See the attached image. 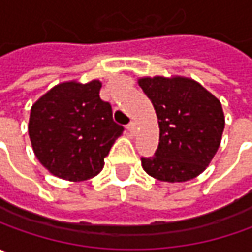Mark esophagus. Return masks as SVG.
<instances>
[{
	"mask_svg": "<svg viewBox=\"0 0 252 252\" xmlns=\"http://www.w3.org/2000/svg\"><path fill=\"white\" fill-rule=\"evenodd\" d=\"M126 129L129 131V134L134 135L136 132V126H135V123H129L128 126H126Z\"/></svg>",
	"mask_w": 252,
	"mask_h": 252,
	"instance_id": "34e87169",
	"label": "esophagus"
}]
</instances>
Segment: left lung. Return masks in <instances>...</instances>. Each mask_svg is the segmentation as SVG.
Here are the masks:
<instances>
[{"label": "left lung", "instance_id": "1", "mask_svg": "<svg viewBox=\"0 0 252 252\" xmlns=\"http://www.w3.org/2000/svg\"><path fill=\"white\" fill-rule=\"evenodd\" d=\"M139 86L152 101L159 123V146L141 158L152 177L183 183L201 174L220 145L224 116L219 100L188 78H142Z\"/></svg>", "mask_w": 252, "mask_h": 252}]
</instances>
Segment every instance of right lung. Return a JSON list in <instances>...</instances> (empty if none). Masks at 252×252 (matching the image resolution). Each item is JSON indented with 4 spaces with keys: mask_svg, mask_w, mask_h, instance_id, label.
<instances>
[{
    "mask_svg": "<svg viewBox=\"0 0 252 252\" xmlns=\"http://www.w3.org/2000/svg\"><path fill=\"white\" fill-rule=\"evenodd\" d=\"M99 81L65 82L41 96L31 110L29 136L36 158L57 177L83 181L104 166L124 126L100 99Z\"/></svg>",
    "mask_w": 252,
    "mask_h": 252,
    "instance_id": "add662e5",
    "label": "right lung"
}]
</instances>
